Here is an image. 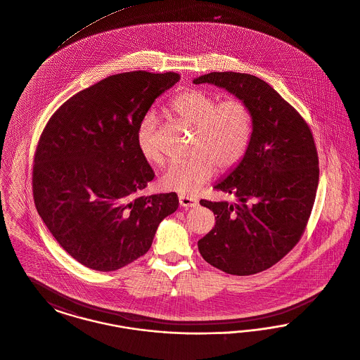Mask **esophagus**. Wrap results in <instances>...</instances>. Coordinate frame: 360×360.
<instances>
[{"label": "esophagus", "mask_w": 360, "mask_h": 360, "mask_svg": "<svg viewBox=\"0 0 360 360\" xmlns=\"http://www.w3.org/2000/svg\"><path fill=\"white\" fill-rule=\"evenodd\" d=\"M179 204H181V207H184V208H191V207H195V205L198 204V200H197V198H193V197H189V195L181 194V195H179Z\"/></svg>", "instance_id": "34e87169"}]
</instances>
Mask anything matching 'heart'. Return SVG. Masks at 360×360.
Segmentation results:
<instances>
[{
	"instance_id": "heart-1",
	"label": "heart",
	"mask_w": 360,
	"mask_h": 360,
	"mask_svg": "<svg viewBox=\"0 0 360 360\" xmlns=\"http://www.w3.org/2000/svg\"><path fill=\"white\" fill-rule=\"evenodd\" d=\"M169 110L184 124L193 127L191 153L188 160L175 162L160 178L163 189L179 194H194L216 172L235 167L249 148L253 133L250 107L238 98L217 102L207 91L191 88L175 95ZM156 117L147 112L136 131L139 152L148 163H163V153L155 140Z\"/></svg>"
}]
</instances>
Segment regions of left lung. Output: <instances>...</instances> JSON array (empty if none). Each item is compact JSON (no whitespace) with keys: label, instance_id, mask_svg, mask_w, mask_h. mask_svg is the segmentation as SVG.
I'll return each instance as SVG.
<instances>
[{"label":"left lung","instance_id":"obj_1","mask_svg":"<svg viewBox=\"0 0 360 360\" xmlns=\"http://www.w3.org/2000/svg\"><path fill=\"white\" fill-rule=\"evenodd\" d=\"M193 83L227 89L253 114L243 159L214 185L238 202L200 201L216 214V224L198 240V250L208 264L230 275L266 271L294 249L314 205L319 167L311 129L271 85L253 75L211 72Z\"/></svg>","mask_w":360,"mask_h":360}]
</instances>
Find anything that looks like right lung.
Returning <instances> with one entry per match:
<instances>
[{
  "label": "right lung",
  "instance_id": "obj_1",
  "mask_svg": "<svg viewBox=\"0 0 360 360\" xmlns=\"http://www.w3.org/2000/svg\"><path fill=\"white\" fill-rule=\"evenodd\" d=\"M181 76L112 75L73 95L43 129L34 158L37 211L66 253L89 269L117 271L149 250L176 193L141 195L155 172L136 131Z\"/></svg>",
  "mask_w": 360,
  "mask_h": 360
}]
</instances>
